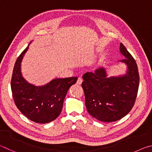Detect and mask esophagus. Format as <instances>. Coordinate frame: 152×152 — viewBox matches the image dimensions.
<instances>
[{
	"mask_svg": "<svg viewBox=\"0 0 152 152\" xmlns=\"http://www.w3.org/2000/svg\"><path fill=\"white\" fill-rule=\"evenodd\" d=\"M82 82H83V79H82L81 77H79L77 79V84L79 85V86H80V85H81Z\"/></svg>",
	"mask_w": 152,
	"mask_h": 152,
	"instance_id": "34e87169",
	"label": "esophagus"
}]
</instances>
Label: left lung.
I'll list each match as a JSON object with an SVG mask.
<instances>
[{
  "instance_id": "obj_1",
  "label": "left lung",
  "mask_w": 152,
  "mask_h": 152,
  "mask_svg": "<svg viewBox=\"0 0 152 152\" xmlns=\"http://www.w3.org/2000/svg\"><path fill=\"white\" fill-rule=\"evenodd\" d=\"M120 52L126 57L120 61L127 66L125 75L107 77L103 67L83 75L82 87L87 111L101 121L113 122L123 118L132 110L137 97L140 76L136 62L121 42Z\"/></svg>"
}]
</instances>
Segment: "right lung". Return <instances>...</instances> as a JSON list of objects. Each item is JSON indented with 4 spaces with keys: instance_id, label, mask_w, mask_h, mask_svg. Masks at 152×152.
Returning a JSON list of instances; mask_svg holds the SVG:
<instances>
[{
    "instance_id": "add662e5",
    "label": "right lung",
    "mask_w": 152,
    "mask_h": 152,
    "mask_svg": "<svg viewBox=\"0 0 152 152\" xmlns=\"http://www.w3.org/2000/svg\"><path fill=\"white\" fill-rule=\"evenodd\" d=\"M28 45L18 56L13 69L10 83L12 97L17 108L30 120L49 123L60 115L66 93L78 78L55 79L39 87L28 83L21 74L20 63Z\"/></svg>"
}]
</instances>
